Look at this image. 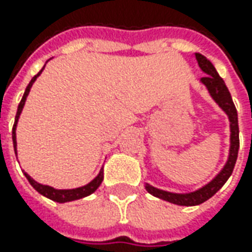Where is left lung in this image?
Listing matches in <instances>:
<instances>
[{
	"mask_svg": "<svg viewBox=\"0 0 252 252\" xmlns=\"http://www.w3.org/2000/svg\"><path fill=\"white\" fill-rule=\"evenodd\" d=\"M195 56H196V60H198L199 67L202 68V71L208 74V75L202 77L200 81L206 85L212 98L218 102L219 106L228 115L230 131H231V136H230L231 146H230V156H228V160L226 162V165H224V168L221 169L218 177L213 181H210L208 185H205L203 188L198 189L195 192H190V193H172V192L161 190V189L154 188L149 184H146L147 192L151 193L153 196L171 202V203H175V205H179V206H195V205H200V203H203L208 199L212 198L219 189L226 184V181L230 178V175H231V172L234 169V165H236V161H237L238 147H240L237 109L234 106V102L231 99V95L228 92L227 87L223 81V78L218 74L215 65L210 63L203 54L195 53Z\"/></svg>",
	"mask_w": 252,
	"mask_h": 252,
	"instance_id": "8db88e82",
	"label": "left lung"
}]
</instances>
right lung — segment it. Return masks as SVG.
Returning a JSON list of instances; mask_svg holds the SVG:
<instances>
[{"label": "right lung", "instance_id": "right-lung-1", "mask_svg": "<svg viewBox=\"0 0 252 252\" xmlns=\"http://www.w3.org/2000/svg\"><path fill=\"white\" fill-rule=\"evenodd\" d=\"M43 70H40L39 73L34 75L33 78L31 80V83L28 84V87H26V90H25L24 96H22V99L19 102V105H18V112H16V116H15V123H14V127H12V141H14V150L15 154H16V123H18V119H19V115H21V112L24 109V105L25 101H26V96H28V94L31 91V88H32V85L36 81V78L42 74ZM25 177L28 178L29 181V184L33 187L39 193H42L43 196L46 198L52 199L54 202H59V203H64V202H71V200H77V199H81L85 198V196H88V195H91L94 193L98 187L102 184V181H103V171L101 169V172L98 174V177L95 179H92L90 184H87L85 187H81V188H75V189H54L52 187H47V185H42V184H37L36 181L31 178L26 172H25Z\"/></svg>", "mask_w": 252, "mask_h": 252}]
</instances>
